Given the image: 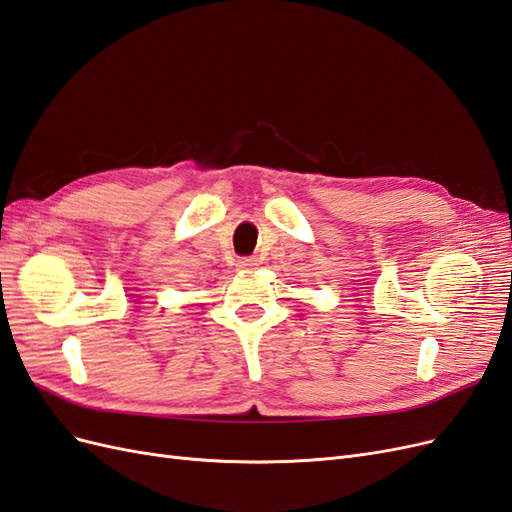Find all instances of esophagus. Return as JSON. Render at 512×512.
<instances>
[{
    "mask_svg": "<svg viewBox=\"0 0 512 512\" xmlns=\"http://www.w3.org/2000/svg\"><path fill=\"white\" fill-rule=\"evenodd\" d=\"M237 267H239V269H243V271H250V269H256V267H258V258H254V256H247V258H241V260L237 262Z\"/></svg>",
    "mask_w": 512,
    "mask_h": 512,
    "instance_id": "esophagus-1",
    "label": "esophagus"
}]
</instances>
